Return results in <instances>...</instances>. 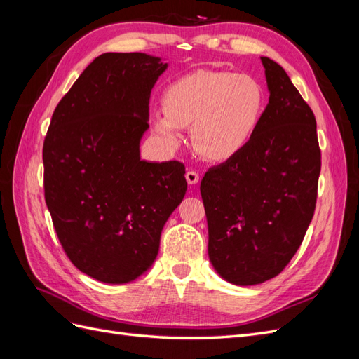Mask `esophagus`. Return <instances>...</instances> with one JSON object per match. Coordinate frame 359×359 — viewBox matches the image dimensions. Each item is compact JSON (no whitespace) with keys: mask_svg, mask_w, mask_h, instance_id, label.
Returning <instances> with one entry per match:
<instances>
[{"mask_svg":"<svg viewBox=\"0 0 359 359\" xmlns=\"http://www.w3.org/2000/svg\"><path fill=\"white\" fill-rule=\"evenodd\" d=\"M186 180H187L189 184H191V186H194V184H198V182H199L198 172H196V170H189V172L186 173Z\"/></svg>","mask_w":359,"mask_h":359,"instance_id":"1","label":"esophagus"}]
</instances>
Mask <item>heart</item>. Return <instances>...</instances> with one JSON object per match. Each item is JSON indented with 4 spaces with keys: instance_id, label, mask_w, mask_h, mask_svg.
<instances>
[{
    "instance_id": "b5f03b06",
    "label": "heart",
    "mask_w": 359,
    "mask_h": 359,
    "mask_svg": "<svg viewBox=\"0 0 359 359\" xmlns=\"http://www.w3.org/2000/svg\"><path fill=\"white\" fill-rule=\"evenodd\" d=\"M163 111L151 116L160 145L175 151L181 128H190L191 144L210 161L236 157L253 139L264 114L262 86L244 74L198 70L172 82L163 93Z\"/></svg>"
}]
</instances>
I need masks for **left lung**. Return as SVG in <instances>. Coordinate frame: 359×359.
<instances>
[{"instance_id": "8db88e82", "label": "left lung", "mask_w": 359, "mask_h": 359, "mask_svg": "<svg viewBox=\"0 0 359 359\" xmlns=\"http://www.w3.org/2000/svg\"><path fill=\"white\" fill-rule=\"evenodd\" d=\"M269 102L243 153L201 182L215 273L236 286L278 276L313 219L320 173L316 119L285 69L260 57Z\"/></svg>"}]
</instances>
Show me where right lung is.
<instances>
[{"mask_svg": "<svg viewBox=\"0 0 359 359\" xmlns=\"http://www.w3.org/2000/svg\"><path fill=\"white\" fill-rule=\"evenodd\" d=\"M169 64L142 52L97 57L62 97L43 144L45 199L73 265L107 285L148 273L187 191L180 161L140 158L149 97Z\"/></svg>", "mask_w": 359, "mask_h": 359, "instance_id": "1", "label": "right lung"}]
</instances>
